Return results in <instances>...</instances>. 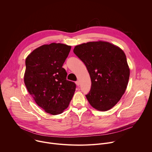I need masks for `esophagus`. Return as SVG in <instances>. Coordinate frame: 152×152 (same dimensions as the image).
Segmentation results:
<instances>
[{
  "instance_id": "obj_1",
  "label": "esophagus",
  "mask_w": 152,
  "mask_h": 152,
  "mask_svg": "<svg viewBox=\"0 0 152 152\" xmlns=\"http://www.w3.org/2000/svg\"><path fill=\"white\" fill-rule=\"evenodd\" d=\"M76 84L77 86H79V85H80V82L78 81V80L76 81Z\"/></svg>"
}]
</instances>
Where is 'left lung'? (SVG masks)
<instances>
[{
    "instance_id": "1",
    "label": "left lung",
    "mask_w": 152,
    "mask_h": 152,
    "mask_svg": "<svg viewBox=\"0 0 152 152\" xmlns=\"http://www.w3.org/2000/svg\"><path fill=\"white\" fill-rule=\"evenodd\" d=\"M90 74L91 86L85 96L95 109L106 111L120 100L127 88L130 70L124 52L105 41L83 43L73 49Z\"/></svg>"
}]
</instances>
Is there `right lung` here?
Here are the masks:
<instances>
[{
  "label": "right lung",
  "instance_id": "1",
  "mask_svg": "<svg viewBox=\"0 0 152 152\" xmlns=\"http://www.w3.org/2000/svg\"><path fill=\"white\" fill-rule=\"evenodd\" d=\"M71 46L61 43L42 45L26 59L24 82L36 103L52 115L61 114L69 106L76 90L67 80L63 64Z\"/></svg>",
  "mask_w": 152,
  "mask_h": 152
}]
</instances>
